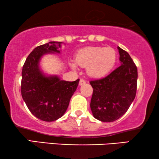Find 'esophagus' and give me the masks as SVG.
I'll return each mask as SVG.
<instances>
[{
	"label": "esophagus",
	"instance_id": "esophagus-1",
	"mask_svg": "<svg viewBox=\"0 0 159 159\" xmlns=\"http://www.w3.org/2000/svg\"><path fill=\"white\" fill-rule=\"evenodd\" d=\"M85 83H86V82H85V80H84L81 79L80 80V83H79L80 85H83V84H84Z\"/></svg>",
	"mask_w": 159,
	"mask_h": 159
}]
</instances>
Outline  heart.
Here are the masks:
<instances>
[{
    "instance_id": "obj_1",
    "label": "heart",
    "mask_w": 159,
    "mask_h": 159,
    "mask_svg": "<svg viewBox=\"0 0 159 159\" xmlns=\"http://www.w3.org/2000/svg\"><path fill=\"white\" fill-rule=\"evenodd\" d=\"M116 52L111 47L88 46L79 50L76 54L75 61H70L73 69L77 64L86 67L88 75L93 78H101L107 75L114 68L116 61Z\"/></svg>"
}]
</instances>
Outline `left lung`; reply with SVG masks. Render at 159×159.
<instances>
[{"label":"left lung","instance_id":"8db88e82","mask_svg":"<svg viewBox=\"0 0 159 159\" xmlns=\"http://www.w3.org/2000/svg\"><path fill=\"white\" fill-rule=\"evenodd\" d=\"M117 48L121 66L103 79L90 82L93 88L91 111L93 116L103 122L122 116L136 95L138 69L127 52Z\"/></svg>","mask_w":159,"mask_h":159}]
</instances>
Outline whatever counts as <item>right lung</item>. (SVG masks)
I'll use <instances>...</instances> for the list:
<instances>
[{"mask_svg":"<svg viewBox=\"0 0 159 159\" xmlns=\"http://www.w3.org/2000/svg\"><path fill=\"white\" fill-rule=\"evenodd\" d=\"M62 42L51 41L36 47L24 64L21 92L24 101L34 116L45 121L57 120L65 114L77 90L80 80L69 82L57 75H49L40 68L47 54L60 53Z\"/></svg>","mask_w":159,"mask_h":159,"instance_id":"add662e5","label":"right lung"}]
</instances>
